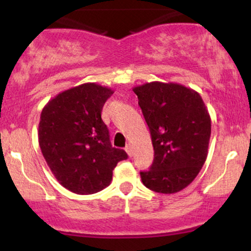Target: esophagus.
I'll use <instances>...</instances> for the list:
<instances>
[{
    "mask_svg": "<svg viewBox=\"0 0 251 251\" xmlns=\"http://www.w3.org/2000/svg\"><path fill=\"white\" fill-rule=\"evenodd\" d=\"M125 150H126V152H127L128 157H132V155H133V148H132L131 144H127V145H126Z\"/></svg>",
    "mask_w": 251,
    "mask_h": 251,
    "instance_id": "esophagus-1",
    "label": "esophagus"
}]
</instances>
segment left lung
<instances>
[{"instance_id": "1", "label": "left lung", "mask_w": 251, "mask_h": 251, "mask_svg": "<svg viewBox=\"0 0 251 251\" xmlns=\"http://www.w3.org/2000/svg\"><path fill=\"white\" fill-rule=\"evenodd\" d=\"M133 92L151 133L154 159L140 172L146 188L159 194L185 189L208 157L211 119L200 93L175 82H148Z\"/></svg>"}]
</instances>
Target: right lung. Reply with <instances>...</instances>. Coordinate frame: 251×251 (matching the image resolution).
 <instances>
[{
  "mask_svg": "<svg viewBox=\"0 0 251 251\" xmlns=\"http://www.w3.org/2000/svg\"><path fill=\"white\" fill-rule=\"evenodd\" d=\"M111 88L86 82L61 92L47 102L39 123L43 158L60 184L77 195H91L109 185L117 164L127 158L112 148L101 119Z\"/></svg>",
  "mask_w": 251,
  "mask_h": 251,
  "instance_id": "add662e5",
  "label": "right lung"
}]
</instances>
